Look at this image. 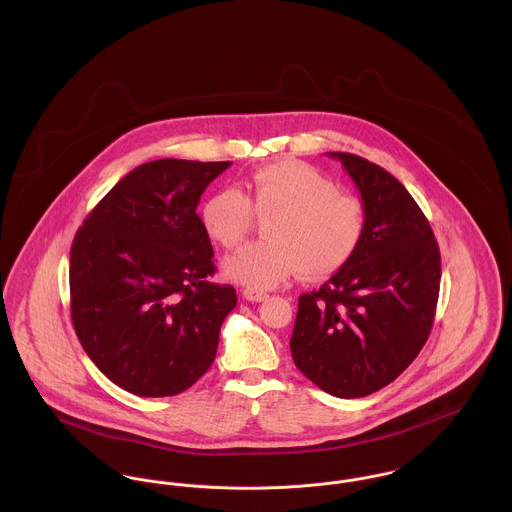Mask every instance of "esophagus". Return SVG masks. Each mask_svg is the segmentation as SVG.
<instances>
[{
	"instance_id": "34e87169",
	"label": "esophagus",
	"mask_w": 512,
	"mask_h": 512,
	"mask_svg": "<svg viewBox=\"0 0 512 512\" xmlns=\"http://www.w3.org/2000/svg\"><path fill=\"white\" fill-rule=\"evenodd\" d=\"M244 299H248V301H264V299H268V293L262 292V290H254V288H246L244 292Z\"/></svg>"
}]
</instances>
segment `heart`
<instances>
[{"instance_id": "b5f03b06", "label": "heart", "mask_w": 512, "mask_h": 512, "mask_svg": "<svg viewBox=\"0 0 512 512\" xmlns=\"http://www.w3.org/2000/svg\"><path fill=\"white\" fill-rule=\"evenodd\" d=\"M256 215L270 217L264 226L268 238L222 262L228 280L254 290L276 288L295 272L327 278L343 270L365 240V203L337 191L329 177L299 159L254 169L244 193L230 187L211 195L201 209V222L213 242L234 248Z\"/></svg>"}]
</instances>
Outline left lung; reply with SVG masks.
I'll list each match as a JSON object with an SVG mask.
<instances>
[{
    "label": "left lung",
    "instance_id": "1",
    "mask_svg": "<svg viewBox=\"0 0 512 512\" xmlns=\"http://www.w3.org/2000/svg\"><path fill=\"white\" fill-rule=\"evenodd\" d=\"M341 159L361 193L366 234L355 258L317 292L299 295L295 366L337 398H363L400 376L426 345L441 258L432 226L406 187L353 153Z\"/></svg>",
    "mask_w": 512,
    "mask_h": 512
}]
</instances>
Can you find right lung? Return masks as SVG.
I'll return each mask as SVG.
<instances>
[{
	"label": "right lung",
	"mask_w": 512,
	"mask_h": 512,
	"mask_svg": "<svg viewBox=\"0 0 512 512\" xmlns=\"http://www.w3.org/2000/svg\"><path fill=\"white\" fill-rule=\"evenodd\" d=\"M230 165L144 163L104 195L74 236L76 337L94 365L136 396H175L217 357L236 290L209 280L217 268L197 205Z\"/></svg>",
	"instance_id": "1"
}]
</instances>
